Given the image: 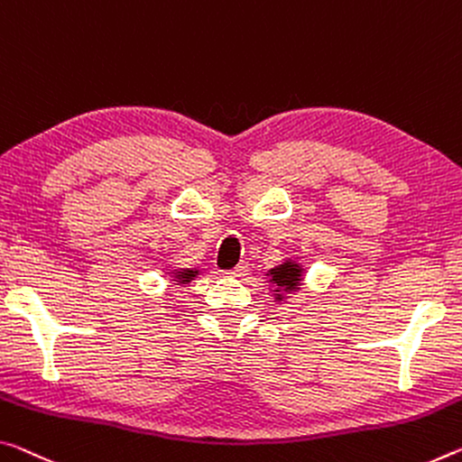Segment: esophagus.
<instances>
[{"label":"esophagus","instance_id":"esophagus-1","mask_svg":"<svg viewBox=\"0 0 462 462\" xmlns=\"http://www.w3.org/2000/svg\"><path fill=\"white\" fill-rule=\"evenodd\" d=\"M246 273H248V265H246V263H240V265L230 269L226 275H228V277H245Z\"/></svg>","mask_w":462,"mask_h":462}]
</instances>
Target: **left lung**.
I'll use <instances>...</instances> for the list:
<instances>
[{
	"instance_id": "8db88e82",
	"label": "left lung",
	"mask_w": 462,
	"mask_h": 462,
	"mask_svg": "<svg viewBox=\"0 0 462 462\" xmlns=\"http://www.w3.org/2000/svg\"><path fill=\"white\" fill-rule=\"evenodd\" d=\"M302 273H304L302 265H300V263H296V261H291V259L267 271L269 282L275 285V290H273L275 302H283V300H285L283 294H290V291L300 290Z\"/></svg>"
}]
</instances>
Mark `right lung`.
Segmentation results:
<instances>
[{
  "mask_svg": "<svg viewBox=\"0 0 462 462\" xmlns=\"http://www.w3.org/2000/svg\"><path fill=\"white\" fill-rule=\"evenodd\" d=\"M197 275H199L197 269H172V282H177V285L191 283Z\"/></svg>",
  "mask_w": 462,
  "mask_h": 462,
  "instance_id": "add662e5",
  "label": "right lung"
}]
</instances>
